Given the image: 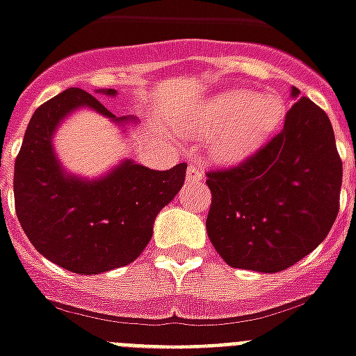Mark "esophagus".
Listing matches in <instances>:
<instances>
[{
    "instance_id": "obj_1",
    "label": "esophagus",
    "mask_w": 356,
    "mask_h": 356,
    "mask_svg": "<svg viewBox=\"0 0 356 356\" xmlns=\"http://www.w3.org/2000/svg\"><path fill=\"white\" fill-rule=\"evenodd\" d=\"M188 181L190 183H199V181H203V172L199 168L197 164H192L190 168H188Z\"/></svg>"
}]
</instances>
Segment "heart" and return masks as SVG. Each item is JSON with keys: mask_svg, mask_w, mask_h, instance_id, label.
<instances>
[{"mask_svg": "<svg viewBox=\"0 0 356 356\" xmlns=\"http://www.w3.org/2000/svg\"><path fill=\"white\" fill-rule=\"evenodd\" d=\"M280 98L236 89L210 98L199 108L190 129L210 135V153L221 163H238L261 146L283 120Z\"/></svg>", "mask_w": 356, "mask_h": 356, "instance_id": "heart-1", "label": "heart"}]
</instances>
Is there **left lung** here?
Returning a JSON list of instances; mask_svg holds the SVG:
<instances>
[{
  "instance_id": "1",
  "label": "left lung",
  "mask_w": 356,
  "mask_h": 356,
  "mask_svg": "<svg viewBox=\"0 0 356 356\" xmlns=\"http://www.w3.org/2000/svg\"><path fill=\"white\" fill-rule=\"evenodd\" d=\"M283 129L227 170L207 173V232L227 265L285 270L322 243L340 207L342 159L331 120L293 88Z\"/></svg>"
}]
</instances>
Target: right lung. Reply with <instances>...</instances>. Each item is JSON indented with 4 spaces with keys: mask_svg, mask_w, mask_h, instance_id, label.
Here are the masks:
<instances>
[{
    "mask_svg": "<svg viewBox=\"0 0 356 356\" xmlns=\"http://www.w3.org/2000/svg\"><path fill=\"white\" fill-rule=\"evenodd\" d=\"M98 93L113 97L117 91ZM78 108L95 109L113 122H131L78 88L42 104L14 163V204L23 232L42 256L71 273L100 274L140 256L157 213L183 186L186 163L159 172L122 161L93 181L69 175L58 163L53 135Z\"/></svg>",
    "mask_w": 356,
    "mask_h": 356,
    "instance_id": "right-lung-1",
    "label": "right lung"
}]
</instances>
